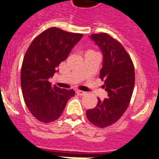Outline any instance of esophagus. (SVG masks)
<instances>
[{"mask_svg":"<svg viewBox=\"0 0 159 159\" xmlns=\"http://www.w3.org/2000/svg\"><path fill=\"white\" fill-rule=\"evenodd\" d=\"M76 93L78 95H80V96H83V95H85L87 93L84 92V91H82V90H77V91H76Z\"/></svg>","mask_w":159,"mask_h":159,"instance_id":"esophagus-1","label":"esophagus"}]
</instances>
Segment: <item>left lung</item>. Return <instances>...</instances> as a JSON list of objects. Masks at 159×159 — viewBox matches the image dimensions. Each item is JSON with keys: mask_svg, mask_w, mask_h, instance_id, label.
I'll use <instances>...</instances> for the list:
<instances>
[{"mask_svg": "<svg viewBox=\"0 0 159 159\" xmlns=\"http://www.w3.org/2000/svg\"><path fill=\"white\" fill-rule=\"evenodd\" d=\"M103 54L99 78L104 81L108 98H98L94 108L86 111L93 125L105 128L113 125L125 113L131 99L134 86V67L130 55L120 43L106 33L90 36Z\"/></svg>", "mask_w": 159, "mask_h": 159, "instance_id": "8db88e82", "label": "left lung"}]
</instances>
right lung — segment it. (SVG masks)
Returning a JSON list of instances; mask_svg holds the SVG:
<instances>
[{
	"label": "right lung",
	"mask_w": 159,
	"mask_h": 159,
	"mask_svg": "<svg viewBox=\"0 0 159 159\" xmlns=\"http://www.w3.org/2000/svg\"><path fill=\"white\" fill-rule=\"evenodd\" d=\"M82 37V34L49 28L38 35L26 51L21 67L23 97L32 115L41 122L57 120L68 100L75 94L73 89L52 85L48 80Z\"/></svg>",
	"instance_id": "add662e5"
}]
</instances>
